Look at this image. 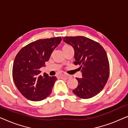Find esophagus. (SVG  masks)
Masks as SVG:
<instances>
[{
	"label": "esophagus",
	"mask_w": 128,
	"mask_h": 128,
	"mask_svg": "<svg viewBox=\"0 0 128 128\" xmlns=\"http://www.w3.org/2000/svg\"><path fill=\"white\" fill-rule=\"evenodd\" d=\"M60 78H70V76H69V75H67L66 74H65V73H62L60 75Z\"/></svg>",
	"instance_id": "obj_1"
}]
</instances>
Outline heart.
Returning <instances> with one entry per match:
<instances>
[{
  "label": "heart",
  "mask_w": 128,
  "mask_h": 128,
  "mask_svg": "<svg viewBox=\"0 0 128 128\" xmlns=\"http://www.w3.org/2000/svg\"><path fill=\"white\" fill-rule=\"evenodd\" d=\"M70 47H72V46H70L69 45H63V46H62V50H66V49L70 48Z\"/></svg>",
  "instance_id": "1"
}]
</instances>
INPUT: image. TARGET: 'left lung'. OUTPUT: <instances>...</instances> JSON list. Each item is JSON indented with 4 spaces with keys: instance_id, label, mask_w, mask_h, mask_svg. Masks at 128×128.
<instances>
[{
    "instance_id": "1",
    "label": "left lung",
    "mask_w": 128,
    "mask_h": 128,
    "mask_svg": "<svg viewBox=\"0 0 128 128\" xmlns=\"http://www.w3.org/2000/svg\"><path fill=\"white\" fill-rule=\"evenodd\" d=\"M63 40L74 50V64L80 66L82 78L73 93L83 99L90 98L104 88L110 75L107 55L99 43L83 36H65Z\"/></svg>"
}]
</instances>
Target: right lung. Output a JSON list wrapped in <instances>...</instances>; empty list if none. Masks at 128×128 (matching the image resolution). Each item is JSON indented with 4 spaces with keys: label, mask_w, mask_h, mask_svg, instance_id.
Returning <instances> with one entry per match:
<instances>
[{
    "label": "right lung",
    "mask_w": 128,
    "mask_h": 128,
    "mask_svg": "<svg viewBox=\"0 0 128 128\" xmlns=\"http://www.w3.org/2000/svg\"><path fill=\"white\" fill-rule=\"evenodd\" d=\"M61 41V37L38 40L17 54L13 65V78L17 89L27 99L41 101L51 93L57 78L46 73L41 76L40 69L45 66V62Z\"/></svg>",
    "instance_id": "right-lung-1"
}]
</instances>
